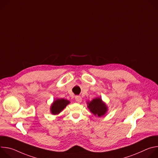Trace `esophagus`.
Returning a JSON list of instances; mask_svg holds the SVG:
<instances>
[{"label":"esophagus","mask_w":158,"mask_h":158,"mask_svg":"<svg viewBox=\"0 0 158 158\" xmlns=\"http://www.w3.org/2000/svg\"><path fill=\"white\" fill-rule=\"evenodd\" d=\"M75 99H76V101L77 102H79V103L82 102V98H81V97L79 96H76L75 97Z\"/></svg>","instance_id":"34e87169"}]
</instances>
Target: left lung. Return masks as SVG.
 <instances>
[{
  "label": "left lung",
  "mask_w": 158,
  "mask_h": 158,
  "mask_svg": "<svg viewBox=\"0 0 158 158\" xmlns=\"http://www.w3.org/2000/svg\"><path fill=\"white\" fill-rule=\"evenodd\" d=\"M88 108L95 116L101 117L107 111V106L101 98H96L90 102H87Z\"/></svg>",
  "instance_id": "8db88e82"
}]
</instances>
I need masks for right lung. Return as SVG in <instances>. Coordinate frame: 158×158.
<instances>
[{
	"label": "right lung",
	"instance_id": "add662e5",
	"mask_svg": "<svg viewBox=\"0 0 158 158\" xmlns=\"http://www.w3.org/2000/svg\"><path fill=\"white\" fill-rule=\"evenodd\" d=\"M69 103V101L66 99H56L55 101H54L51 107L52 114H59V112L61 110H62Z\"/></svg>",
	"mask_w": 158,
	"mask_h": 158
}]
</instances>
